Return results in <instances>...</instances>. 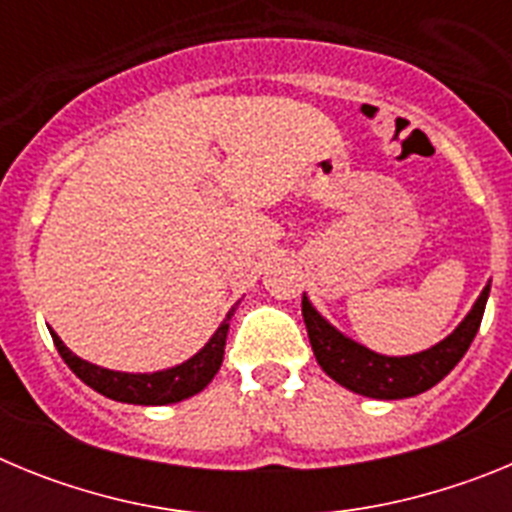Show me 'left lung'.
I'll list each match as a JSON object with an SVG mask.
<instances>
[{"mask_svg":"<svg viewBox=\"0 0 512 512\" xmlns=\"http://www.w3.org/2000/svg\"><path fill=\"white\" fill-rule=\"evenodd\" d=\"M487 297H490V284L482 289L467 318L456 325L451 336L410 356L377 354L372 348L356 343L354 338L343 336L336 325H330L312 307L305 295H302V318L307 325L312 354L330 379H336L341 387L356 395L374 397V400H405L431 390L467 354L485 315Z\"/></svg>","mask_w":512,"mask_h":512,"instance_id":"8db88e82","label":"left lung"}]
</instances>
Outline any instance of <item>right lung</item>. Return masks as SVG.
Instances as JSON below:
<instances>
[{
  "mask_svg": "<svg viewBox=\"0 0 512 512\" xmlns=\"http://www.w3.org/2000/svg\"><path fill=\"white\" fill-rule=\"evenodd\" d=\"M235 307L238 305L230 307V312L225 315L220 328L212 333L210 341H207L192 359L171 366V369H161V372L151 374L112 372V369H104V366L89 364V361L71 354L53 330L51 336L58 348V354H61V359L69 364L71 372H74L81 382L89 384L92 390H97L99 395L110 397V400L117 402H128V405H171V402H182L187 400V397L197 395V392H202L207 384L212 382V377H215L220 364H223L225 338H228L230 318H233Z\"/></svg>",
  "mask_w": 512,
  "mask_h": 512,
  "instance_id": "add662e5",
  "label": "right lung"
}]
</instances>
